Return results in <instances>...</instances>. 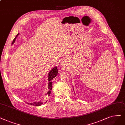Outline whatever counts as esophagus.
Here are the masks:
<instances>
[{
  "label": "esophagus",
  "mask_w": 125,
  "mask_h": 125,
  "mask_svg": "<svg viewBox=\"0 0 125 125\" xmlns=\"http://www.w3.org/2000/svg\"><path fill=\"white\" fill-rule=\"evenodd\" d=\"M60 66L62 68V70L63 71H65L67 70L68 68V66L67 64V61H66V60H62L61 61V63L60 64Z\"/></svg>",
  "instance_id": "obj_1"
}]
</instances>
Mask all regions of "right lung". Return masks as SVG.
I'll return each mask as SVG.
<instances>
[{
    "label": "right lung",
    "instance_id": "1",
    "mask_svg": "<svg viewBox=\"0 0 125 125\" xmlns=\"http://www.w3.org/2000/svg\"><path fill=\"white\" fill-rule=\"evenodd\" d=\"M19 33H18L16 36H15V38H14V39L13 40V42L12 43V44H13L15 42V40L17 38V36L18 35ZM59 74L58 73V68L57 66H55L54 67H53L52 70H51L48 73V90L49 91L47 92V94L49 96L50 93H51V90H52V80L53 79L54 77H55L57 76V75H58ZM43 103L42 102V101H38V102H34V103H29V104L32 105H35V106H40L41 104H42Z\"/></svg>",
    "mask_w": 125,
    "mask_h": 125
}]
</instances>
